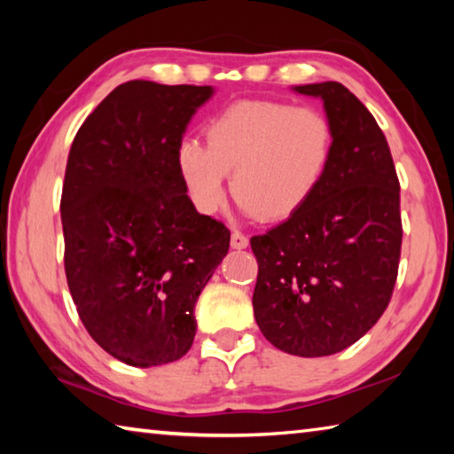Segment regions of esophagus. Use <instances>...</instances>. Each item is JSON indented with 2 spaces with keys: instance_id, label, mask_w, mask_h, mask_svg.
<instances>
[{
  "instance_id": "obj_1",
  "label": "esophagus",
  "mask_w": 454,
  "mask_h": 454,
  "mask_svg": "<svg viewBox=\"0 0 454 454\" xmlns=\"http://www.w3.org/2000/svg\"><path fill=\"white\" fill-rule=\"evenodd\" d=\"M248 236H244L242 232H232V236H230V246H232L234 250L248 248Z\"/></svg>"
}]
</instances>
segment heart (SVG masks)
<instances>
[{"label":"heart","instance_id":"heart-1","mask_svg":"<svg viewBox=\"0 0 454 454\" xmlns=\"http://www.w3.org/2000/svg\"><path fill=\"white\" fill-rule=\"evenodd\" d=\"M206 140L176 145V170L200 214L226 198V178L246 216L280 220L304 206L333 158L334 129L314 107L244 99L206 124Z\"/></svg>","mask_w":454,"mask_h":454}]
</instances>
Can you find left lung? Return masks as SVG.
<instances>
[{
  "label": "left lung",
  "mask_w": 454,
  "mask_h": 454,
  "mask_svg": "<svg viewBox=\"0 0 454 454\" xmlns=\"http://www.w3.org/2000/svg\"><path fill=\"white\" fill-rule=\"evenodd\" d=\"M334 129L325 176L294 214L250 240L258 260L252 296L268 342L288 355L340 352L388 306L401 258V186L387 137L338 82L306 83Z\"/></svg>",
  "instance_id": "1"
}]
</instances>
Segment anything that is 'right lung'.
Masks as SVG:
<instances>
[{"label": "right lung", "mask_w": 454, "mask_h": 454, "mask_svg": "<svg viewBox=\"0 0 454 454\" xmlns=\"http://www.w3.org/2000/svg\"><path fill=\"white\" fill-rule=\"evenodd\" d=\"M212 96V86L121 83L67 156V286L90 336L129 366L186 355L200 292L228 254L230 232L192 206L176 170V145Z\"/></svg>", "instance_id": "add662e5"}]
</instances>
